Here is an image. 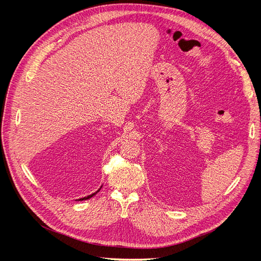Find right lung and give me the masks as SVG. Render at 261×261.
Here are the masks:
<instances>
[{
	"instance_id": "right-lung-1",
	"label": "right lung",
	"mask_w": 261,
	"mask_h": 261,
	"mask_svg": "<svg viewBox=\"0 0 261 261\" xmlns=\"http://www.w3.org/2000/svg\"><path fill=\"white\" fill-rule=\"evenodd\" d=\"M102 186H100V188H101ZM100 188L97 190V191H95V193H93L92 195H89V196H87V197H84V198H81V199H78L79 201H82V200H88V199H90V198H92V197H94L96 194H97L98 193V191L100 190Z\"/></svg>"
}]
</instances>
